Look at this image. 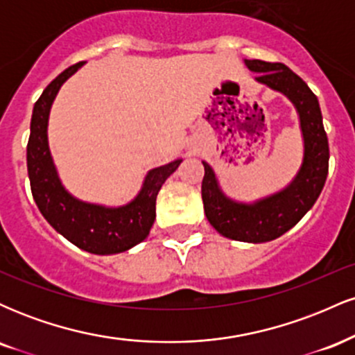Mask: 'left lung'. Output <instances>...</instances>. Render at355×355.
I'll use <instances>...</instances> for the list:
<instances>
[{"label": "left lung", "mask_w": 355, "mask_h": 355, "mask_svg": "<svg viewBox=\"0 0 355 355\" xmlns=\"http://www.w3.org/2000/svg\"><path fill=\"white\" fill-rule=\"evenodd\" d=\"M255 81L292 101L299 115L304 138V158L299 172L282 190L255 202H237L220 189L214 168L202 162L205 175L202 200L207 220L223 237L248 243L279 239L312 209L324 189L329 172V141L325 135L319 100L307 83L282 63L243 60Z\"/></svg>", "instance_id": "1"}]
</instances>
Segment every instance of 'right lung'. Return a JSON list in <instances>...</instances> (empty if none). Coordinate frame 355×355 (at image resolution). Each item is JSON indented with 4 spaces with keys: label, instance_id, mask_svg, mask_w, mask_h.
<instances>
[{
    "label": "right lung",
    "instance_id": "1",
    "mask_svg": "<svg viewBox=\"0 0 355 355\" xmlns=\"http://www.w3.org/2000/svg\"><path fill=\"white\" fill-rule=\"evenodd\" d=\"M83 64L85 61H81L60 73L35 103L26 146L28 177L36 205L58 234L89 254H120L148 237L158 191L182 164V158L148 170L137 197L121 207H105L73 197L61 183L53 162L48 145V118L61 85Z\"/></svg>",
    "mask_w": 355,
    "mask_h": 355
}]
</instances>
